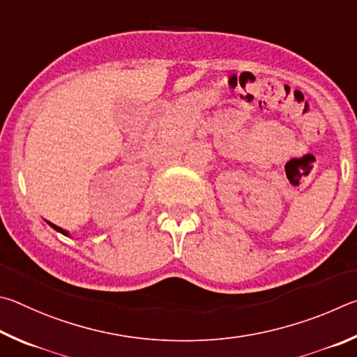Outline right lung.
<instances>
[{"instance_id":"obj_1","label":"right lung","mask_w":357,"mask_h":357,"mask_svg":"<svg viewBox=\"0 0 357 357\" xmlns=\"http://www.w3.org/2000/svg\"><path fill=\"white\" fill-rule=\"evenodd\" d=\"M48 224H50V226H52L54 230H58V232H61L62 235H67V236H68V232H67V230L61 229V227H58V226H54V224H52V222H48Z\"/></svg>"}]
</instances>
